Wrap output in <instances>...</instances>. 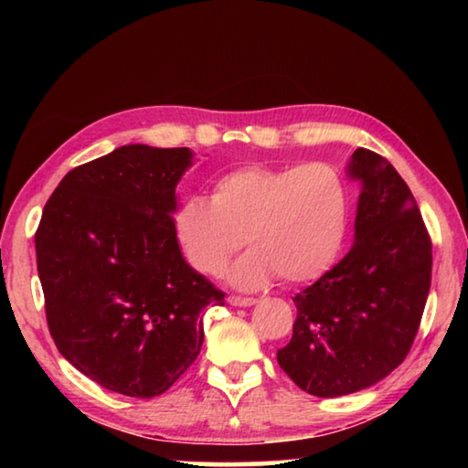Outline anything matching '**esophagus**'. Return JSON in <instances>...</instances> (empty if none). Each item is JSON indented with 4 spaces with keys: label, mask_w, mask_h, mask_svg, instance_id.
<instances>
[{
    "label": "esophagus",
    "mask_w": 468,
    "mask_h": 468,
    "mask_svg": "<svg viewBox=\"0 0 468 468\" xmlns=\"http://www.w3.org/2000/svg\"><path fill=\"white\" fill-rule=\"evenodd\" d=\"M229 303L235 305V307H250L256 303V299L253 297H239V295H231L229 297Z\"/></svg>",
    "instance_id": "esophagus-1"
}]
</instances>
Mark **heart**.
Wrapping results in <instances>:
<instances>
[{
  "label": "heart",
  "mask_w": 468,
  "mask_h": 468,
  "mask_svg": "<svg viewBox=\"0 0 468 468\" xmlns=\"http://www.w3.org/2000/svg\"><path fill=\"white\" fill-rule=\"evenodd\" d=\"M351 192L336 165H248L215 179L212 197L189 194L173 215V231L197 272L218 276L248 241L251 250L229 279L258 289L276 274L310 282L330 271L346 239Z\"/></svg>",
  "instance_id": "b5f03b06"
}]
</instances>
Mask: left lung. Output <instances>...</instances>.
I'll return each instance as SVG.
<instances>
[{
    "label": "left lung",
    "instance_id": "obj_1",
    "mask_svg": "<svg viewBox=\"0 0 468 468\" xmlns=\"http://www.w3.org/2000/svg\"><path fill=\"white\" fill-rule=\"evenodd\" d=\"M355 243L292 301L297 320L276 359L301 390L322 399L363 390L413 346L431 284V239L419 206L384 156L357 148Z\"/></svg>",
    "mask_w": 468,
    "mask_h": 468
}]
</instances>
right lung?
<instances>
[{"label": "right lung", "mask_w": 468, "mask_h": 468, "mask_svg": "<svg viewBox=\"0 0 468 468\" xmlns=\"http://www.w3.org/2000/svg\"><path fill=\"white\" fill-rule=\"evenodd\" d=\"M189 165V148H115L69 171L43 208L35 248L49 332L107 390H169L200 353L202 310L225 305L173 231Z\"/></svg>", "instance_id": "add662e5"}]
</instances>
